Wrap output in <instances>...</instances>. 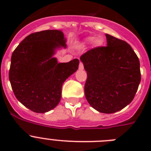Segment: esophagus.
Wrapping results in <instances>:
<instances>
[{
  "mask_svg": "<svg viewBox=\"0 0 151 151\" xmlns=\"http://www.w3.org/2000/svg\"><path fill=\"white\" fill-rule=\"evenodd\" d=\"M78 69H79L80 70H83L84 69V66H83V64H82V63H80L79 67H78Z\"/></svg>",
  "mask_w": 151,
  "mask_h": 151,
  "instance_id": "obj_1",
  "label": "esophagus"
}]
</instances>
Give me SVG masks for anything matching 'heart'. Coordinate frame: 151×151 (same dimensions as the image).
<instances>
[{"label": "heart", "mask_w": 151, "mask_h": 151, "mask_svg": "<svg viewBox=\"0 0 151 151\" xmlns=\"http://www.w3.org/2000/svg\"><path fill=\"white\" fill-rule=\"evenodd\" d=\"M85 43L90 44L92 43V45L94 47H101L104 44V41L101 38H94V37H88L85 38Z\"/></svg>", "instance_id": "heart-1"}]
</instances>
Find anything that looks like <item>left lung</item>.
<instances>
[{
  "label": "left lung",
  "mask_w": 151,
  "mask_h": 151,
  "mask_svg": "<svg viewBox=\"0 0 151 151\" xmlns=\"http://www.w3.org/2000/svg\"><path fill=\"white\" fill-rule=\"evenodd\" d=\"M107 46L81 56L87 72L85 94L89 104L103 113H113L129 105L141 82L140 62L132 47L106 34Z\"/></svg>",
  "instance_id": "left-lung-1"
}]
</instances>
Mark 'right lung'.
Segmentation results:
<instances>
[{
    "label": "right lung",
    "instance_id": "obj_1",
    "mask_svg": "<svg viewBox=\"0 0 151 151\" xmlns=\"http://www.w3.org/2000/svg\"><path fill=\"white\" fill-rule=\"evenodd\" d=\"M66 48L61 30H45L29 35L13 52L9 79L16 97L35 113L53 110L61 99L62 85L78 69L74 59L59 63L57 51Z\"/></svg>",
    "mask_w": 151,
    "mask_h": 151
}]
</instances>
